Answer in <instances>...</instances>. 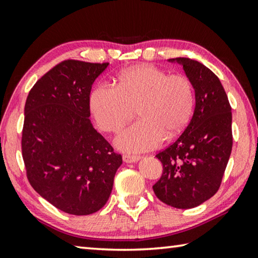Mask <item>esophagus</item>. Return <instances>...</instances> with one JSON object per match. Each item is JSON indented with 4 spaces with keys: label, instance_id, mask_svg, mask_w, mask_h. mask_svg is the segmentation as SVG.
<instances>
[{
    "label": "esophagus",
    "instance_id": "esophagus-1",
    "mask_svg": "<svg viewBox=\"0 0 258 258\" xmlns=\"http://www.w3.org/2000/svg\"><path fill=\"white\" fill-rule=\"evenodd\" d=\"M140 159V156L137 155H123V160L125 163H135V161H138Z\"/></svg>",
    "mask_w": 258,
    "mask_h": 258
}]
</instances>
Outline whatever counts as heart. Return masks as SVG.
I'll return each mask as SVG.
<instances>
[{
  "label": "heart",
  "instance_id": "obj_1",
  "mask_svg": "<svg viewBox=\"0 0 258 258\" xmlns=\"http://www.w3.org/2000/svg\"><path fill=\"white\" fill-rule=\"evenodd\" d=\"M195 92L183 74H168L151 64H138L120 72L115 87L98 85L91 93V110L106 132H118L133 118L140 119L116 138L125 151L152 149L182 132L190 119Z\"/></svg>",
  "mask_w": 258,
  "mask_h": 258
}]
</instances>
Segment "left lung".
<instances>
[{"label": "left lung", "mask_w": 258, "mask_h": 258, "mask_svg": "<svg viewBox=\"0 0 258 258\" xmlns=\"http://www.w3.org/2000/svg\"><path fill=\"white\" fill-rule=\"evenodd\" d=\"M180 63L195 89L196 107L190 123L175 142L156 155L163 174L154 189L169 206H199L220 189L232 150V112L218 77L199 61L169 59Z\"/></svg>", "instance_id": "left-lung-1"}]
</instances>
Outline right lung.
Returning a JSON list of instances; mask_svg holds the SVG:
<instances>
[{"instance_id": "right-lung-1", "label": "right lung", "mask_w": 258, "mask_h": 258, "mask_svg": "<svg viewBox=\"0 0 258 258\" xmlns=\"http://www.w3.org/2000/svg\"><path fill=\"white\" fill-rule=\"evenodd\" d=\"M108 64L64 60L26 100L21 150L27 178L41 197L72 215L106 205L123 163L89 118L92 84Z\"/></svg>"}]
</instances>
